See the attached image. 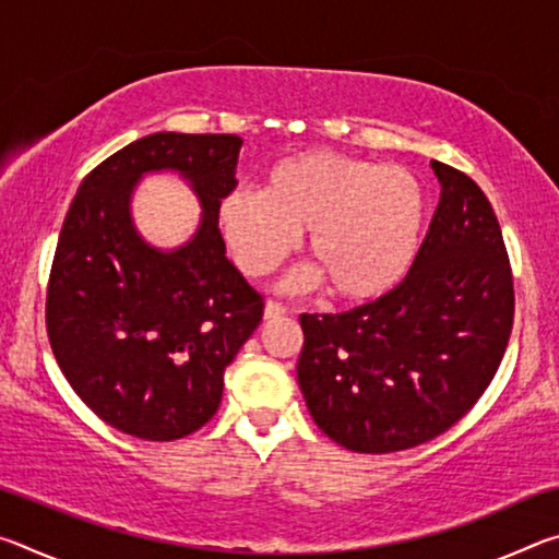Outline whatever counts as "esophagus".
I'll return each instance as SVG.
<instances>
[{
	"label": "esophagus",
	"mask_w": 559,
	"mask_h": 559,
	"mask_svg": "<svg viewBox=\"0 0 559 559\" xmlns=\"http://www.w3.org/2000/svg\"><path fill=\"white\" fill-rule=\"evenodd\" d=\"M263 316H266V320L283 318V316H286V306H283V302H278V300H269L266 310H263Z\"/></svg>",
	"instance_id": "obj_1"
}]
</instances>
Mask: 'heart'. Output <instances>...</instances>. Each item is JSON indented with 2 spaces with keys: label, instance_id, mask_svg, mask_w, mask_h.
<instances>
[{
  "label": "heart",
  "instance_id": "1",
  "mask_svg": "<svg viewBox=\"0 0 559 559\" xmlns=\"http://www.w3.org/2000/svg\"><path fill=\"white\" fill-rule=\"evenodd\" d=\"M427 206V189L409 169L316 150L273 165L263 189L222 197L216 222L249 276L271 273L308 231V253L328 290L362 302L412 271Z\"/></svg>",
  "mask_w": 559,
  "mask_h": 559
}]
</instances>
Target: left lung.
<instances>
[{
	"mask_svg": "<svg viewBox=\"0 0 559 559\" xmlns=\"http://www.w3.org/2000/svg\"><path fill=\"white\" fill-rule=\"evenodd\" d=\"M441 200L400 286L345 313H302L298 384L340 447L392 453L451 429L493 380L513 330L503 231L468 175L431 163Z\"/></svg>",
	"mask_w": 559,
	"mask_h": 559,
	"instance_id": "obj_1",
	"label": "left lung"
}]
</instances>
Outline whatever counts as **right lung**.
Returning a JSON list of instances; mask_svg holds the SVG:
<instances>
[{"label": "right lung", "mask_w": 559, "mask_h": 559, "mask_svg": "<svg viewBox=\"0 0 559 559\" xmlns=\"http://www.w3.org/2000/svg\"><path fill=\"white\" fill-rule=\"evenodd\" d=\"M239 135L155 132L88 173L66 214L46 290V330L73 392L112 429L175 441L219 409L224 370L263 318V296L226 259L216 206L234 192ZM187 178L201 229L163 252L131 224L147 171Z\"/></svg>", "instance_id": "right-lung-1"}]
</instances>
